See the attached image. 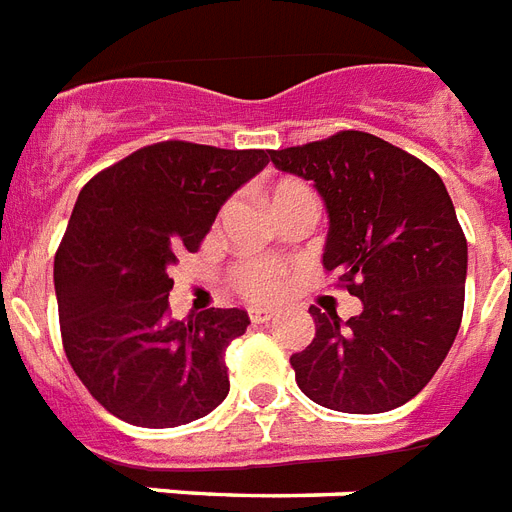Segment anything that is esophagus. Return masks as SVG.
Masks as SVG:
<instances>
[{
    "label": "esophagus",
    "mask_w": 512,
    "mask_h": 512,
    "mask_svg": "<svg viewBox=\"0 0 512 512\" xmlns=\"http://www.w3.org/2000/svg\"><path fill=\"white\" fill-rule=\"evenodd\" d=\"M248 316H251L253 324H266L269 319H274V311L272 308H251V311H248Z\"/></svg>",
    "instance_id": "1"
}]
</instances>
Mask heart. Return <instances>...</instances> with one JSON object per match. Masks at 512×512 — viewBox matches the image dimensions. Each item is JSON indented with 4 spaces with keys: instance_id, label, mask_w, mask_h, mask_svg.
<instances>
[{
    "instance_id": "heart-1",
    "label": "heart",
    "mask_w": 512,
    "mask_h": 512,
    "mask_svg": "<svg viewBox=\"0 0 512 512\" xmlns=\"http://www.w3.org/2000/svg\"><path fill=\"white\" fill-rule=\"evenodd\" d=\"M308 193H311V188L301 183V180H280L272 190V206L277 209V206L290 201V198L308 196ZM232 280H235V287L246 298L264 301V298H274L282 290V285H285V269L277 264H269V261H246V264L235 266Z\"/></svg>"
}]
</instances>
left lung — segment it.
<instances>
[{"instance_id": "8db88e82", "label": "left lung", "mask_w": 512, "mask_h": 512, "mask_svg": "<svg viewBox=\"0 0 512 512\" xmlns=\"http://www.w3.org/2000/svg\"><path fill=\"white\" fill-rule=\"evenodd\" d=\"M311 180L329 211L324 272L363 301L342 324L311 306L316 335L290 356L306 398L342 413H384L416 398L463 319L468 246L442 177L363 130L269 151Z\"/></svg>"}]
</instances>
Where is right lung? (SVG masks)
<instances>
[{
  "label": "right lung",
  "mask_w": 512,
  "mask_h": 512,
  "mask_svg": "<svg viewBox=\"0 0 512 512\" xmlns=\"http://www.w3.org/2000/svg\"><path fill=\"white\" fill-rule=\"evenodd\" d=\"M269 162L264 149L190 141L143 146L83 185L54 256L65 356L112 416L146 429L190 424L230 392L225 350L243 308L170 314V266L196 253L219 206Z\"/></svg>",
  "instance_id": "obj_1"
}]
</instances>
